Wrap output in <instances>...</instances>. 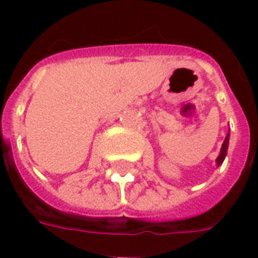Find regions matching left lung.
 <instances>
[{
	"mask_svg": "<svg viewBox=\"0 0 258 258\" xmlns=\"http://www.w3.org/2000/svg\"><path fill=\"white\" fill-rule=\"evenodd\" d=\"M228 144H229V133L228 135L225 137V141H224V144H222V148H221V153H220V156L217 157V164L220 166L222 162H224V159L227 156V151H228Z\"/></svg>",
	"mask_w": 258,
	"mask_h": 258,
	"instance_id": "obj_1",
	"label": "left lung"
}]
</instances>
